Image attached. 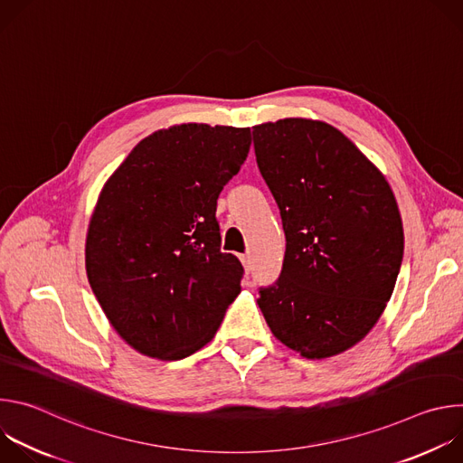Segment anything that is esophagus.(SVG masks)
<instances>
[{
	"label": "esophagus",
	"instance_id": "1",
	"mask_svg": "<svg viewBox=\"0 0 463 463\" xmlns=\"http://www.w3.org/2000/svg\"><path fill=\"white\" fill-rule=\"evenodd\" d=\"M240 260H241V263H243L245 273H249V271H250V256H249V254H240Z\"/></svg>",
	"mask_w": 463,
	"mask_h": 463
}]
</instances>
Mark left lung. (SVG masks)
Here are the masks:
<instances>
[{"label":"left lung","instance_id":"1","mask_svg":"<svg viewBox=\"0 0 463 463\" xmlns=\"http://www.w3.org/2000/svg\"><path fill=\"white\" fill-rule=\"evenodd\" d=\"M258 168L280 209V279L260 289L273 335L306 359L339 355L383 315L403 260V222L381 170L332 124L252 126Z\"/></svg>","mask_w":463,"mask_h":463}]
</instances>
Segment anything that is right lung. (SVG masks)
I'll return each mask as SVG.
<instances>
[{"mask_svg": "<svg viewBox=\"0 0 463 463\" xmlns=\"http://www.w3.org/2000/svg\"><path fill=\"white\" fill-rule=\"evenodd\" d=\"M250 128L175 124L145 137L104 183L86 236L90 286L115 332L177 361L213 341L243 268L222 252L216 202Z\"/></svg>", "mask_w": 463, "mask_h": 463, "instance_id": "obj_1", "label": "right lung"}]
</instances>
